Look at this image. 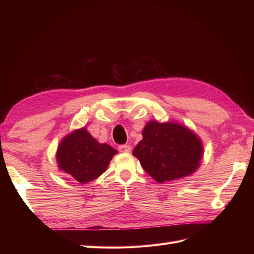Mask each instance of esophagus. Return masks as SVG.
Segmentation results:
<instances>
[{
  "instance_id": "1",
  "label": "esophagus",
  "mask_w": 254,
  "mask_h": 254,
  "mask_svg": "<svg viewBox=\"0 0 254 254\" xmlns=\"http://www.w3.org/2000/svg\"><path fill=\"white\" fill-rule=\"evenodd\" d=\"M131 149L132 148L130 145H121V146H119V152L121 153H130Z\"/></svg>"
}]
</instances>
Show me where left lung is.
<instances>
[{
  "mask_svg": "<svg viewBox=\"0 0 254 254\" xmlns=\"http://www.w3.org/2000/svg\"><path fill=\"white\" fill-rule=\"evenodd\" d=\"M133 150L144 170L159 183L191 176L201 165L203 143L190 128L175 121H149Z\"/></svg>",
  "mask_w": 254,
  "mask_h": 254,
  "instance_id": "obj_1",
  "label": "left lung"
}]
</instances>
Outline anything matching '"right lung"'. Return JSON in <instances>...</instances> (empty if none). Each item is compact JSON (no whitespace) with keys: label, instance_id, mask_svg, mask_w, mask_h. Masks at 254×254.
I'll return each mask as SVG.
<instances>
[{"label":"right lung","instance_id":"add662e5","mask_svg":"<svg viewBox=\"0 0 254 254\" xmlns=\"http://www.w3.org/2000/svg\"><path fill=\"white\" fill-rule=\"evenodd\" d=\"M116 154L115 148L99 143L84 127L63 137L56 158L59 169L86 185L104 174Z\"/></svg>","mask_w":254,"mask_h":254}]
</instances>
